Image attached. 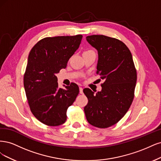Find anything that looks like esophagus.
<instances>
[{"mask_svg": "<svg viewBox=\"0 0 161 161\" xmlns=\"http://www.w3.org/2000/svg\"><path fill=\"white\" fill-rule=\"evenodd\" d=\"M80 93L81 94H83V88L81 87H80Z\"/></svg>", "mask_w": 161, "mask_h": 161, "instance_id": "34e87169", "label": "esophagus"}]
</instances>
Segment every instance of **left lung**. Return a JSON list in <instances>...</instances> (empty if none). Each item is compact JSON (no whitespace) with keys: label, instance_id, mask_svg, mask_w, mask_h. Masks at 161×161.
<instances>
[{"label":"left lung","instance_id":"obj_1","mask_svg":"<svg viewBox=\"0 0 161 161\" xmlns=\"http://www.w3.org/2000/svg\"><path fill=\"white\" fill-rule=\"evenodd\" d=\"M86 39L97 50L96 74L104 82L96 94L89 88L84 90L88 99L84 112L91 125L106 128L120 121L130 107L136 69L130 51L120 40L102 35L87 36Z\"/></svg>","mask_w":161,"mask_h":161}]
</instances>
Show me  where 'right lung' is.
I'll return each instance as SVG.
<instances>
[{
  "mask_svg": "<svg viewBox=\"0 0 161 161\" xmlns=\"http://www.w3.org/2000/svg\"><path fill=\"white\" fill-rule=\"evenodd\" d=\"M81 39V35L45 37L30 51L23 78L25 94L32 114L45 125L63 124L67 108L79 94L75 83L65 86L66 90L60 88L55 74L65 68Z\"/></svg>",
  "mask_w": 161,
  "mask_h": 161,
  "instance_id": "obj_1",
  "label": "right lung"
}]
</instances>
